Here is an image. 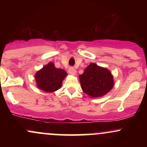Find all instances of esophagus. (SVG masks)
<instances>
[{"mask_svg": "<svg viewBox=\"0 0 147 147\" xmlns=\"http://www.w3.org/2000/svg\"><path fill=\"white\" fill-rule=\"evenodd\" d=\"M76 72H77V71H76V70L74 68H72V67H70V68H69L68 73L70 74V75H76Z\"/></svg>", "mask_w": 147, "mask_h": 147, "instance_id": "obj_1", "label": "esophagus"}]
</instances>
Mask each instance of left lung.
Returning a JSON list of instances; mask_svg holds the SVG:
<instances>
[{
    "label": "left lung",
    "instance_id": "1",
    "mask_svg": "<svg viewBox=\"0 0 147 147\" xmlns=\"http://www.w3.org/2000/svg\"><path fill=\"white\" fill-rule=\"evenodd\" d=\"M82 90L90 97L106 95L114 86L113 76L107 68L91 63L79 76Z\"/></svg>",
    "mask_w": 147,
    "mask_h": 147
}]
</instances>
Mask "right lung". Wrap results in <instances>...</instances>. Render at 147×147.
Masks as SVG:
<instances>
[{
    "label": "right lung",
    "instance_id": "right-lung-1",
    "mask_svg": "<svg viewBox=\"0 0 147 147\" xmlns=\"http://www.w3.org/2000/svg\"><path fill=\"white\" fill-rule=\"evenodd\" d=\"M68 75L63 69L57 68L50 62L35 74L36 86L46 92H53L61 87L63 80Z\"/></svg>",
    "mask_w": 147,
    "mask_h": 147
}]
</instances>
